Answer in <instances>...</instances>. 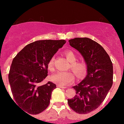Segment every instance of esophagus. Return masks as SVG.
<instances>
[{"mask_svg":"<svg viewBox=\"0 0 124 124\" xmlns=\"http://www.w3.org/2000/svg\"><path fill=\"white\" fill-rule=\"evenodd\" d=\"M56 87L58 88H61V89H66V87H63V86H59V85H57Z\"/></svg>","mask_w":124,"mask_h":124,"instance_id":"1","label":"esophagus"}]
</instances>
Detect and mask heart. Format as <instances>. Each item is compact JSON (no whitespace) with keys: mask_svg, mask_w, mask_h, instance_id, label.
Here are the masks:
<instances>
[{"mask_svg":"<svg viewBox=\"0 0 124 124\" xmlns=\"http://www.w3.org/2000/svg\"><path fill=\"white\" fill-rule=\"evenodd\" d=\"M68 61L70 62L69 68L73 70L78 78H83L86 75L87 66L85 61L83 60L76 61V55L72 51L66 50L64 52ZM54 58H52L48 64V69L49 71L53 72L54 69ZM51 80L54 83L62 86H65L72 83L75 80V76L72 72H57L51 76Z\"/></svg>","mask_w":124,"mask_h":124,"instance_id":"b5f03b06","label":"heart"}]
</instances>
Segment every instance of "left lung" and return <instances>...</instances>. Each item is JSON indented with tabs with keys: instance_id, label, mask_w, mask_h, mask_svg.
Masks as SVG:
<instances>
[{
	"instance_id": "obj_1",
	"label": "left lung",
	"mask_w": 124,
	"mask_h": 124,
	"mask_svg": "<svg viewBox=\"0 0 124 124\" xmlns=\"http://www.w3.org/2000/svg\"><path fill=\"white\" fill-rule=\"evenodd\" d=\"M69 45L80 52L87 66V75L82 82L72 87L76 94L68 99L74 111L85 114L98 108L112 85L113 66L104 49L89 38H75Z\"/></svg>"
}]
</instances>
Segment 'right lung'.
<instances>
[{"label":"right lung","mask_w":124,"mask_h":124,"mask_svg":"<svg viewBox=\"0 0 124 124\" xmlns=\"http://www.w3.org/2000/svg\"><path fill=\"white\" fill-rule=\"evenodd\" d=\"M66 41L39 40L28 44L12 61L8 81L13 96L21 109L38 114L49 106L56 85L41 82L48 76V64Z\"/></svg>","instance_id":"add662e5"}]
</instances>
